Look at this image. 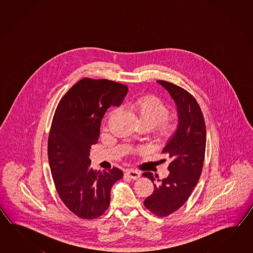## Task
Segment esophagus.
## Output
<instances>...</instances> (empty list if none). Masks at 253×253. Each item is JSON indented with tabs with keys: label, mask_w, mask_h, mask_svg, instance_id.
<instances>
[{
	"label": "esophagus",
	"mask_w": 253,
	"mask_h": 253,
	"mask_svg": "<svg viewBox=\"0 0 253 253\" xmlns=\"http://www.w3.org/2000/svg\"><path fill=\"white\" fill-rule=\"evenodd\" d=\"M126 175L128 176L131 179H137L140 177V172L138 171H135V170H128L126 172Z\"/></svg>",
	"instance_id": "esophagus-1"
}]
</instances>
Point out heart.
Instances as JSON below:
<instances>
[{"label":"heart","mask_w":253,"mask_h":253,"mask_svg":"<svg viewBox=\"0 0 253 253\" xmlns=\"http://www.w3.org/2000/svg\"><path fill=\"white\" fill-rule=\"evenodd\" d=\"M141 126L155 129L157 138L167 140L172 137L177 128L176 120L168 117L169 108L159 98L144 97L126 105Z\"/></svg>","instance_id":"1"}]
</instances>
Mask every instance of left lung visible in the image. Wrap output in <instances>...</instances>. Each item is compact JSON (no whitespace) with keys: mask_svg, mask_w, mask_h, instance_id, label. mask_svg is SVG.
Returning <instances> with one entry per match:
<instances>
[{"mask_svg":"<svg viewBox=\"0 0 253 253\" xmlns=\"http://www.w3.org/2000/svg\"><path fill=\"white\" fill-rule=\"evenodd\" d=\"M156 82L175 103L178 125L175 133L162 151L170 162L169 175L154 183L152 172L143 173L155 186L144 205L154 214L165 217L177 211L187 201L199 181L205 160L206 129L202 110L190 93L167 81Z\"/></svg>","mask_w":253,"mask_h":253,"instance_id":"8db88e82","label":"left lung"}]
</instances>
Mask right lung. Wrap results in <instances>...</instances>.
I'll return each mask as SVG.
<instances>
[{"label": "right lung", "mask_w": 253, "mask_h": 253, "mask_svg": "<svg viewBox=\"0 0 253 253\" xmlns=\"http://www.w3.org/2000/svg\"><path fill=\"white\" fill-rule=\"evenodd\" d=\"M126 93L127 86L115 81L83 79L65 94L54 114L48 140L50 172L60 199L83 219L105 212L112 185L123 177L117 167L94 170L88 156L106 111L120 106Z\"/></svg>", "instance_id": "1"}]
</instances>
